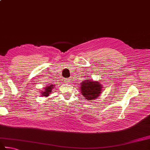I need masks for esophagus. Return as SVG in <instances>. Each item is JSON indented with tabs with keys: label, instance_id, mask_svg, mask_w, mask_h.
Returning a JSON list of instances; mask_svg holds the SVG:
<instances>
[{
	"label": "esophagus",
	"instance_id": "1",
	"mask_svg": "<svg viewBox=\"0 0 150 150\" xmlns=\"http://www.w3.org/2000/svg\"><path fill=\"white\" fill-rule=\"evenodd\" d=\"M70 79L69 78H67V79H66V80H65V81H66V83H69V82H70Z\"/></svg>",
	"mask_w": 150,
	"mask_h": 150
}]
</instances>
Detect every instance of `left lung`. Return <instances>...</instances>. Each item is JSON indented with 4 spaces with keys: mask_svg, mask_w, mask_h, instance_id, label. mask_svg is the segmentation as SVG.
I'll use <instances>...</instances> for the list:
<instances>
[{
    "mask_svg": "<svg viewBox=\"0 0 150 150\" xmlns=\"http://www.w3.org/2000/svg\"><path fill=\"white\" fill-rule=\"evenodd\" d=\"M81 85V92L84 97H85L84 98L88 101L96 99V98L101 94L102 86V84L98 81L94 82L91 80H86L82 82Z\"/></svg>",
    "mask_w": 150,
    "mask_h": 150,
    "instance_id": "obj_1",
    "label": "left lung"
}]
</instances>
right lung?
Instances as JSON below:
<instances>
[{
  "label": "right lung",
  "instance_id": "obj_1",
  "mask_svg": "<svg viewBox=\"0 0 150 150\" xmlns=\"http://www.w3.org/2000/svg\"><path fill=\"white\" fill-rule=\"evenodd\" d=\"M54 85H51V84H50V86H48L47 87H46L45 89L44 92H42V96H45V97L47 96H48V95L50 93H51V91L52 89L53 88Z\"/></svg>",
  "mask_w": 150,
  "mask_h": 150
}]
</instances>
